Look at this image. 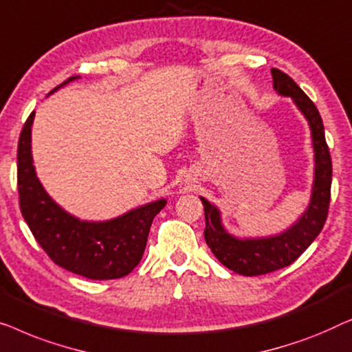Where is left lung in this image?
Returning <instances> with one entry per match:
<instances>
[{
  "mask_svg": "<svg viewBox=\"0 0 352 352\" xmlns=\"http://www.w3.org/2000/svg\"><path fill=\"white\" fill-rule=\"evenodd\" d=\"M274 91L290 97L305 120L308 121L314 150V178L309 204L294 225L271 236L239 237L231 234L221 221V212L201 196L206 214L204 237L212 254L228 270L242 276L273 273L294 263L322 231L330 204L331 160L325 142L322 118L311 98L294 79L277 68H271Z\"/></svg>",
  "mask_w": 352,
  "mask_h": 352,
  "instance_id": "8db88e82",
  "label": "left lung"
}]
</instances>
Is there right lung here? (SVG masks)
<instances>
[{"label": "right lung", "instance_id": "1", "mask_svg": "<svg viewBox=\"0 0 352 352\" xmlns=\"http://www.w3.org/2000/svg\"><path fill=\"white\" fill-rule=\"evenodd\" d=\"M79 76L68 78L49 96ZM34 111L23 124L17 148V185L21 212L34 239L54 263L94 280L120 279L140 263L153 219L164 209V197L111 220L89 221L57 204L39 182L33 166L32 126Z\"/></svg>", "mask_w": 352, "mask_h": 352}]
</instances>
